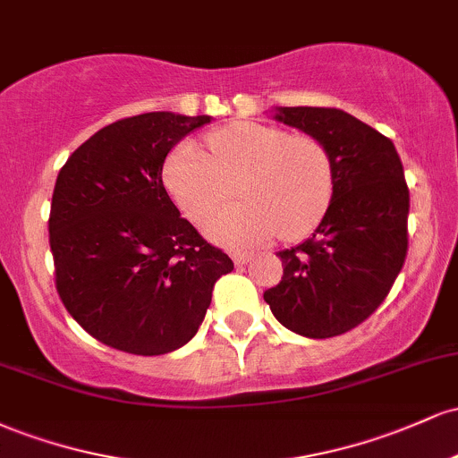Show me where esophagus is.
Instances as JSON below:
<instances>
[{"label": "esophagus", "mask_w": 458, "mask_h": 458, "mask_svg": "<svg viewBox=\"0 0 458 458\" xmlns=\"http://www.w3.org/2000/svg\"><path fill=\"white\" fill-rule=\"evenodd\" d=\"M233 260L234 265H247L251 260L250 251H233Z\"/></svg>", "instance_id": "obj_1"}]
</instances>
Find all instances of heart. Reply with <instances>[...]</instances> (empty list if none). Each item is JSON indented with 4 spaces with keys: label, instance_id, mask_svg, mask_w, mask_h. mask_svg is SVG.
Returning a JSON list of instances; mask_svg holds the SVG:
<instances>
[{
    "label": "heart",
    "instance_id": "b5f03b06",
    "mask_svg": "<svg viewBox=\"0 0 458 458\" xmlns=\"http://www.w3.org/2000/svg\"><path fill=\"white\" fill-rule=\"evenodd\" d=\"M208 155L181 144L163 181L182 215L202 224L234 196L243 202L208 219L207 234L225 247H254L280 233L293 241L323 219L334 196L327 146L308 133L260 123H233L204 138Z\"/></svg>",
    "mask_w": 458,
    "mask_h": 458
}]
</instances>
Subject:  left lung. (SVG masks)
Instances as JSON below:
<instances>
[{"label":"left lung","instance_id":"left-lung-1","mask_svg":"<svg viewBox=\"0 0 458 458\" xmlns=\"http://www.w3.org/2000/svg\"><path fill=\"white\" fill-rule=\"evenodd\" d=\"M288 127L327 146L334 196L308 241L280 251L284 276L265 291L273 317L306 338H334L370 317L409 250V187L392 140L335 107H280Z\"/></svg>","mask_w":458,"mask_h":458}]
</instances>
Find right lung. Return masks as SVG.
Listing matches in <instances>:
<instances>
[{"instance_id": "add662e5", "label": "right lung", "mask_w": 458, "mask_h": 458, "mask_svg": "<svg viewBox=\"0 0 458 458\" xmlns=\"http://www.w3.org/2000/svg\"><path fill=\"white\" fill-rule=\"evenodd\" d=\"M208 115L150 112L107 124L68 157L49 213L55 288L98 343L163 355L196 335L213 286L234 269L181 217L163 161Z\"/></svg>"}]
</instances>
